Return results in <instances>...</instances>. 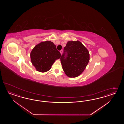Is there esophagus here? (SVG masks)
<instances>
[{
    "label": "esophagus",
    "instance_id": "1",
    "mask_svg": "<svg viewBox=\"0 0 124 124\" xmlns=\"http://www.w3.org/2000/svg\"><path fill=\"white\" fill-rule=\"evenodd\" d=\"M60 52L61 54H62V53H63V50H61L60 51Z\"/></svg>",
    "mask_w": 124,
    "mask_h": 124
}]
</instances>
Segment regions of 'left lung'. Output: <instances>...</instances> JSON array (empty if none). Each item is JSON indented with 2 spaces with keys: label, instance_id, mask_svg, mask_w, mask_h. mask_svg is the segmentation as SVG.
<instances>
[{
  "label": "left lung",
  "instance_id": "obj_1",
  "mask_svg": "<svg viewBox=\"0 0 124 124\" xmlns=\"http://www.w3.org/2000/svg\"><path fill=\"white\" fill-rule=\"evenodd\" d=\"M90 60L88 49L79 41H69L64 48L60 61L65 74L75 78L80 75Z\"/></svg>",
  "mask_w": 124,
  "mask_h": 124
}]
</instances>
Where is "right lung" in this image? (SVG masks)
<instances>
[{
  "label": "right lung",
  "mask_w": 124,
  "mask_h": 124,
  "mask_svg": "<svg viewBox=\"0 0 124 124\" xmlns=\"http://www.w3.org/2000/svg\"><path fill=\"white\" fill-rule=\"evenodd\" d=\"M32 64L38 71L49 70L56 60L61 56L56 45L50 41L42 42L34 47L30 53Z\"/></svg>",
  "instance_id": "add662e5"
}]
</instances>
